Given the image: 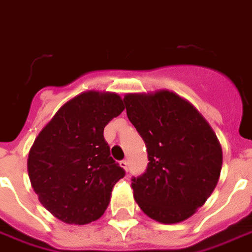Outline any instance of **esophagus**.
<instances>
[{"mask_svg": "<svg viewBox=\"0 0 252 252\" xmlns=\"http://www.w3.org/2000/svg\"><path fill=\"white\" fill-rule=\"evenodd\" d=\"M120 164L123 168L126 169V171H128V165H129V164H128V160H121Z\"/></svg>", "mask_w": 252, "mask_h": 252, "instance_id": "1", "label": "esophagus"}]
</instances>
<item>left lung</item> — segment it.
Instances as JSON below:
<instances>
[{"instance_id":"1","label":"left lung","mask_w":252,"mask_h":252,"mask_svg":"<svg viewBox=\"0 0 252 252\" xmlns=\"http://www.w3.org/2000/svg\"><path fill=\"white\" fill-rule=\"evenodd\" d=\"M126 116L147 147L150 163L132 178L133 196L160 223H179L202 207L220 175L221 147L203 116L168 91L126 94Z\"/></svg>"}]
</instances>
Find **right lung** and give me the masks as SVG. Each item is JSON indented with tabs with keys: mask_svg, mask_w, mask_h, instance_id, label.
<instances>
[{
	"mask_svg": "<svg viewBox=\"0 0 252 252\" xmlns=\"http://www.w3.org/2000/svg\"><path fill=\"white\" fill-rule=\"evenodd\" d=\"M124 108L116 93H81L60 108L32 145V187L60 220L88 224L107 210L126 171L112 159L104 128Z\"/></svg>",
	"mask_w": 252,
	"mask_h": 252,
	"instance_id": "obj_1",
	"label": "right lung"
}]
</instances>
